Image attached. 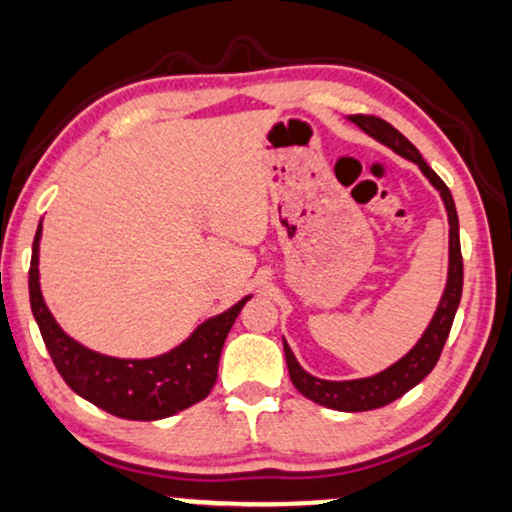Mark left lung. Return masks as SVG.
I'll return each instance as SVG.
<instances>
[{"mask_svg": "<svg viewBox=\"0 0 512 512\" xmlns=\"http://www.w3.org/2000/svg\"><path fill=\"white\" fill-rule=\"evenodd\" d=\"M348 122L360 126L364 134L374 138L381 145H386L409 162L418 164L421 174L428 178L430 185L440 192L444 209H447L449 218V268H447V284H444L442 298L437 303L433 320L428 322L426 331L418 338L414 348L407 355H402L395 364H390L388 369L378 371L374 376L367 378H350V381H327V378H317L308 374L301 364H298L296 355L291 353L289 343L282 341L284 345V357H287V367L291 383H294L298 393L315 404H322L327 409L336 411H369L386 407V404L395 402L397 397L409 393L411 388L426 378L433 367L440 360V353L447 341L451 324H454V315L459 310L461 303V291H463V258H461V242H459V216H456V204L454 197L440 176L428 167L426 159L421 157L414 145L404 138L393 124L383 122L378 117L367 115H348Z\"/></svg>", "mask_w": 512, "mask_h": 512, "instance_id": "1", "label": "left lung"}]
</instances>
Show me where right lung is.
<instances>
[{
  "label": "right lung",
  "instance_id": "obj_1",
  "mask_svg": "<svg viewBox=\"0 0 512 512\" xmlns=\"http://www.w3.org/2000/svg\"><path fill=\"white\" fill-rule=\"evenodd\" d=\"M39 242L42 221L32 242L30 308L58 374L79 397L112 416L129 421H159L202 402L211 393L225 338L251 296H244L225 313L209 317L169 353L134 360L103 355L65 334L46 308L39 287Z\"/></svg>",
  "mask_w": 512,
  "mask_h": 512
}]
</instances>
